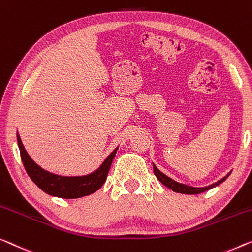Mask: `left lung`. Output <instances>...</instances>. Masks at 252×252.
<instances>
[{
    "label": "left lung",
    "mask_w": 252,
    "mask_h": 252,
    "mask_svg": "<svg viewBox=\"0 0 252 252\" xmlns=\"http://www.w3.org/2000/svg\"><path fill=\"white\" fill-rule=\"evenodd\" d=\"M153 167H154V173H155L156 178L159 180L160 182L163 183L165 187L170 188L171 190L175 191V192H179V193H185V194H198V193H201V192H205V191H207L209 189H212V188L216 187L220 185V183L224 182L225 180L228 178V173L226 176H224L223 179H220V181H217L215 183H213V185H210L208 187H204V188H194V187H190V186H187V185H182V183H179L174 181V180H172L171 178H168L167 175H165L164 173H162L158 168H157L155 165L153 164Z\"/></svg>",
    "instance_id": "obj_1"
}]
</instances>
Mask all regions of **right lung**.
I'll list each match as a JSON object with an SVG mask.
<instances>
[{
	"mask_svg": "<svg viewBox=\"0 0 252 252\" xmlns=\"http://www.w3.org/2000/svg\"><path fill=\"white\" fill-rule=\"evenodd\" d=\"M17 139L22 163L33 183L47 194L64 199L81 198L96 192L106 181L111 164L118 150V148H115L93 173L84 176H61L50 173L38 166L26 152L19 133L17 134Z\"/></svg>",
	"mask_w": 252,
	"mask_h": 252,
	"instance_id": "right-lung-1",
	"label": "right lung"
}]
</instances>
